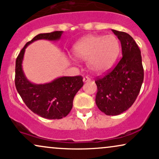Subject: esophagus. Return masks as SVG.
Here are the masks:
<instances>
[{
  "label": "esophagus",
  "mask_w": 159,
  "mask_h": 159,
  "mask_svg": "<svg viewBox=\"0 0 159 159\" xmlns=\"http://www.w3.org/2000/svg\"><path fill=\"white\" fill-rule=\"evenodd\" d=\"M90 81V78L87 77V76L83 78V81L84 82V83H85V82H87V81Z\"/></svg>",
  "instance_id": "1"
}]
</instances>
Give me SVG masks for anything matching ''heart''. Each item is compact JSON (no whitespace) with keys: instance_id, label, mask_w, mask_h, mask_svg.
Returning <instances> with one entry per match:
<instances>
[{"instance_id":"b5f03b06","label":"heart","mask_w":159,"mask_h":159,"mask_svg":"<svg viewBox=\"0 0 159 159\" xmlns=\"http://www.w3.org/2000/svg\"><path fill=\"white\" fill-rule=\"evenodd\" d=\"M121 44L116 36L91 35L74 45L75 58L87 61V66L95 73H104L113 66L120 55Z\"/></svg>"}]
</instances>
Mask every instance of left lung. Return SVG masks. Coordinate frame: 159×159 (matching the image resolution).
Wrapping results in <instances>:
<instances>
[{
	"mask_svg": "<svg viewBox=\"0 0 159 159\" xmlns=\"http://www.w3.org/2000/svg\"><path fill=\"white\" fill-rule=\"evenodd\" d=\"M121 41L122 58L112 71L98 78L95 103L107 116H117L135 102L144 81L141 51L133 38L124 32L112 30Z\"/></svg>",
	"mask_w": 159,
	"mask_h": 159,
	"instance_id": "obj_1",
	"label": "left lung"
}]
</instances>
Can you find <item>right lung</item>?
<instances>
[{"instance_id": "obj_1", "label": "right lung", "mask_w": 159, "mask_h": 159, "mask_svg": "<svg viewBox=\"0 0 159 159\" xmlns=\"http://www.w3.org/2000/svg\"><path fill=\"white\" fill-rule=\"evenodd\" d=\"M63 31L38 34L27 42L15 61V84L17 91L25 104L34 113L48 119H61L66 117L72 108L75 95L83 87L81 76H64L49 83L36 84L25 76L22 69L24 55L27 46L38 40L58 41Z\"/></svg>"}]
</instances>
